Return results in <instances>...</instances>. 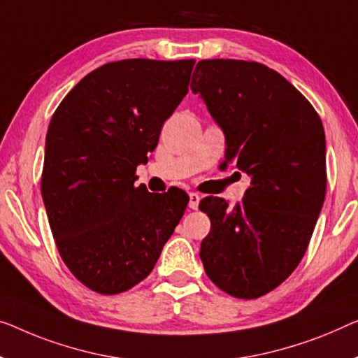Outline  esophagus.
<instances>
[{
  "mask_svg": "<svg viewBox=\"0 0 358 358\" xmlns=\"http://www.w3.org/2000/svg\"><path fill=\"white\" fill-rule=\"evenodd\" d=\"M199 202H201V196L197 193H189V209L196 210L197 207H199Z\"/></svg>",
  "mask_w": 358,
  "mask_h": 358,
  "instance_id": "esophagus-1",
  "label": "esophagus"
}]
</instances>
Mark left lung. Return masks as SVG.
<instances>
[{"instance_id": "8db88e82", "label": "left lung", "mask_w": 358, "mask_h": 358, "mask_svg": "<svg viewBox=\"0 0 358 358\" xmlns=\"http://www.w3.org/2000/svg\"><path fill=\"white\" fill-rule=\"evenodd\" d=\"M191 90L225 135V164L250 185L234 207L206 197L210 231L199 257L209 278L239 299L280 286L301 262L327 193V141L315 109L264 64L199 61Z\"/></svg>"}]
</instances>
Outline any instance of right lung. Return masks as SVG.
<instances>
[{
	"label": "right lung",
	"instance_id": "add662e5",
	"mask_svg": "<svg viewBox=\"0 0 358 358\" xmlns=\"http://www.w3.org/2000/svg\"><path fill=\"white\" fill-rule=\"evenodd\" d=\"M193 59H125L71 90L50 122L41 196L64 264L99 294L151 273L189 197L135 188L138 165L188 93Z\"/></svg>",
	"mask_w": 358,
	"mask_h": 358
}]
</instances>
